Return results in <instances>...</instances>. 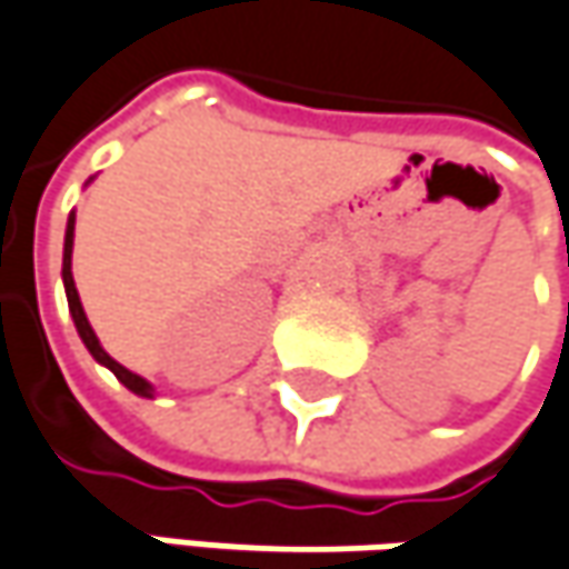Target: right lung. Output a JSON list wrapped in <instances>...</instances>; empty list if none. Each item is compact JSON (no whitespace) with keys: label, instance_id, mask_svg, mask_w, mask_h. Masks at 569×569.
<instances>
[{"label":"right lung","instance_id":"obj_1","mask_svg":"<svg viewBox=\"0 0 569 569\" xmlns=\"http://www.w3.org/2000/svg\"><path fill=\"white\" fill-rule=\"evenodd\" d=\"M73 221L77 218L70 216L67 221V241H63V286H67V302H70V316L77 321V331H80V338H83V345L89 348V353L99 360V363H106L112 373H116L121 383L128 386L131 392H138V396H151L153 389L148 380H141L138 373H131V370H124L118 360H112L109 353L102 351V345H99V338H96V331L89 328V321H86L83 306H80V292H77V283H73V273H70V253H73Z\"/></svg>","mask_w":569,"mask_h":569}]
</instances>
